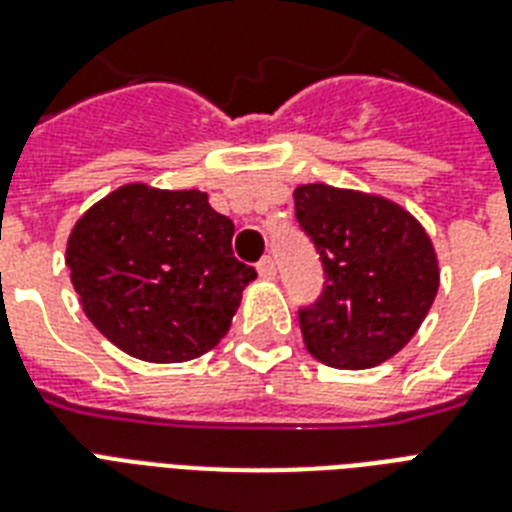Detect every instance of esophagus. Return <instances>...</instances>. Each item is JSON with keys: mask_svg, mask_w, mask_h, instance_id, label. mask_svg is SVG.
<instances>
[{"mask_svg": "<svg viewBox=\"0 0 512 512\" xmlns=\"http://www.w3.org/2000/svg\"><path fill=\"white\" fill-rule=\"evenodd\" d=\"M257 273H260V279L263 281L276 279V263H273L271 257H263V260L257 263Z\"/></svg>", "mask_w": 512, "mask_h": 512, "instance_id": "esophagus-1", "label": "esophagus"}]
</instances>
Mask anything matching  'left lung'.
<instances>
[{
    "label": "left lung",
    "instance_id": "8db88e82",
    "mask_svg": "<svg viewBox=\"0 0 512 512\" xmlns=\"http://www.w3.org/2000/svg\"><path fill=\"white\" fill-rule=\"evenodd\" d=\"M295 215L324 265V292L300 308L308 353L335 369H369L412 340L438 292L433 241L404 207L374 193L308 183Z\"/></svg>",
    "mask_w": 512,
    "mask_h": 512
}]
</instances>
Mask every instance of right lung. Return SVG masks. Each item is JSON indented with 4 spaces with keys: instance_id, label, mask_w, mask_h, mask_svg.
<instances>
[{
    "instance_id": "1",
    "label": "right lung",
    "mask_w": 512,
    "mask_h": 512,
    "mask_svg": "<svg viewBox=\"0 0 512 512\" xmlns=\"http://www.w3.org/2000/svg\"><path fill=\"white\" fill-rule=\"evenodd\" d=\"M231 239L233 223L204 191L127 183L76 220L66 265L100 335L140 361L180 364L228 335L257 279Z\"/></svg>"
}]
</instances>
